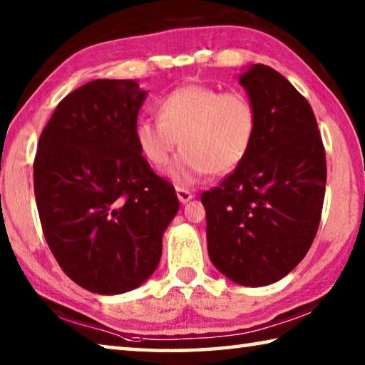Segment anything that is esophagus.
Returning <instances> with one entry per match:
<instances>
[{
    "instance_id": "obj_1",
    "label": "esophagus",
    "mask_w": 365,
    "mask_h": 365,
    "mask_svg": "<svg viewBox=\"0 0 365 365\" xmlns=\"http://www.w3.org/2000/svg\"><path fill=\"white\" fill-rule=\"evenodd\" d=\"M175 191H177V196H178V200H180V202H188L191 197H193V193H191L188 188L177 187Z\"/></svg>"
}]
</instances>
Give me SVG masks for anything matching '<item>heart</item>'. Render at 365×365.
Here are the masks:
<instances>
[{"label": "heart", "mask_w": 365, "mask_h": 365, "mask_svg": "<svg viewBox=\"0 0 365 365\" xmlns=\"http://www.w3.org/2000/svg\"><path fill=\"white\" fill-rule=\"evenodd\" d=\"M158 120L143 119L135 138L146 160L163 169L183 154L170 170L177 183L191 185L207 174L225 175L243 163L256 133V109L240 91L209 85L178 86L158 103Z\"/></svg>", "instance_id": "heart-1"}]
</instances>
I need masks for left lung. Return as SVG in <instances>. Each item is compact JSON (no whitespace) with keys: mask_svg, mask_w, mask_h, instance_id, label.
Wrapping results in <instances>:
<instances>
[{"mask_svg":"<svg viewBox=\"0 0 365 365\" xmlns=\"http://www.w3.org/2000/svg\"><path fill=\"white\" fill-rule=\"evenodd\" d=\"M256 109L243 163L205 191L207 251L232 282L264 287L289 274L316 238L327 160L311 104L269 66L240 77Z\"/></svg>","mask_w":365,"mask_h":365,"instance_id":"1","label":"left lung"}]
</instances>
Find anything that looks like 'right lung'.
I'll use <instances>...</instances> for the list:
<instances>
[{
	"instance_id": "obj_1",
	"label": "right lung",
	"mask_w": 365,
	"mask_h": 365,
	"mask_svg": "<svg viewBox=\"0 0 365 365\" xmlns=\"http://www.w3.org/2000/svg\"><path fill=\"white\" fill-rule=\"evenodd\" d=\"M145 96L137 80H93L58 104L40 135L34 188L43 235L64 274L91 293L141 285L180 206L135 138Z\"/></svg>"
}]
</instances>
